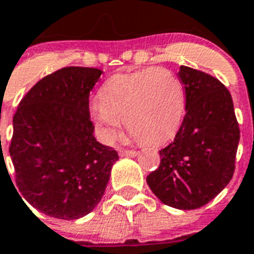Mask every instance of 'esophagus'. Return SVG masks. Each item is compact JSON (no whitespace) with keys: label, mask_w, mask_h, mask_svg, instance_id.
Here are the masks:
<instances>
[{"label":"esophagus","mask_w":254,"mask_h":254,"mask_svg":"<svg viewBox=\"0 0 254 254\" xmlns=\"http://www.w3.org/2000/svg\"><path fill=\"white\" fill-rule=\"evenodd\" d=\"M119 155L120 156H129V157H134L137 156L138 152L134 150H127V148H120L119 150Z\"/></svg>","instance_id":"34e87169"}]
</instances>
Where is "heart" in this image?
I'll return each mask as SVG.
<instances>
[{
  "label": "heart",
  "mask_w": 254,
  "mask_h": 254,
  "mask_svg": "<svg viewBox=\"0 0 254 254\" xmlns=\"http://www.w3.org/2000/svg\"><path fill=\"white\" fill-rule=\"evenodd\" d=\"M103 139L110 140L120 127L140 143L161 144L173 137L185 111L183 85L173 72L150 67L127 74H116L104 84L101 101L91 103Z\"/></svg>",
  "instance_id": "heart-1"
}]
</instances>
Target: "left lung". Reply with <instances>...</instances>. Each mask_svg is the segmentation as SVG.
Masks as SVG:
<instances>
[{"label": "left lung", "instance_id": "obj_1", "mask_svg": "<svg viewBox=\"0 0 254 254\" xmlns=\"http://www.w3.org/2000/svg\"><path fill=\"white\" fill-rule=\"evenodd\" d=\"M178 77L186 115L173 142L159 151L160 165L147 183L164 204L197 209L231 181L240 129L231 94L218 78L186 65Z\"/></svg>", "mask_w": 254, "mask_h": 254}]
</instances>
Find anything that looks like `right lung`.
Masks as SVG:
<instances>
[{
	"mask_svg": "<svg viewBox=\"0 0 254 254\" xmlns=\"http://www.w3.org/2000/svg\"><path fill=\"white\" fill-rule=\"evenodd\" d=\"M101 74L98 68H61L38 81L14 115L8 151L16 187L46 216L68 221L90 213L119 160L93 135L89 97Z\"/></svg>",
	"mask_w": 254,
	"mask_h": 254,
	"instance_id": "add662e5",
	"label": "right lung"
}]
</instances>
